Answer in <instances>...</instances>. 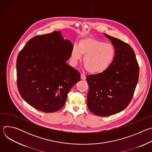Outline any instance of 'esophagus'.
<instances>
[{
    "label": "esophagus",
    "mask_w": 152,
    "mask_h": 152,
    "mask_svg": "<svg viewBox=\"0 0 152 152\" xmlns=\"http://www.w3.org/2000/svg\"><path fill=\"white\" fill-rule=\"evenodd\" d=\"M80 78H81L82 80H85L86 79V76L84 75L81 74L80 75Z\"/></svg>",
    "instance_id": "obj_1"
}]
</instances>
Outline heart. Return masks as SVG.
<instances>
[{
	"label": "heart",
	"mask_w": 152,
	"mask_h": 152,
	"mask_svg": "<svg viewBox=\"0 0 152 152\" xmlns=\"http://www.w3.org/2000/svg\"><path fill=\"white\" fill-rule=\"evenodd\" d=\"M84 55L83 63L91 73H100L109 68L115 56L113 45L93 38L81 39L77 46H73L71 52V62L75 66Z\"/></svg>",
	"instance_id": "obj_1"
}]
</instances>
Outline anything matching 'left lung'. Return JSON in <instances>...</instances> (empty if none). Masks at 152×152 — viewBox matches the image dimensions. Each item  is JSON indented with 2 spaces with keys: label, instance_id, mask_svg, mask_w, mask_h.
I'll list each match as a JSON object with an SVG mask.
<instances>
[{
  "label": "left lung",
  "instance_id": "1",
  "mask_svg": "<svg viewBox=\"0 0 152 152\" xmlns=\"http://www.w3.org/2000/svg\"><path fill=\"white\" fill-rule=\"evenodd\" d=\"M115 49L111 66L104 72L89 75L87 105L96 115L110 116L128 106L139 77V66L133 49L124 41L104 34Z\"/></svg>",
  "mask_w": 152,
  "mask_h": 152
}]
</instances>
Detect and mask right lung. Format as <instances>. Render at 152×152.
Instances as JSON below:
<instances>
[{"mask_svg": "<svg viewBox=\"0 0 152 152\" xmlns=\"http://www.w3.org/2000/svg\"><path fill=\"white\" fill-rule=\"evenodd\" d=\"M73 48L61 31L29 39L17 59L18 91L28 104L44 113L64 106L67 94L80 80L79 72L69 66Z\"/></svg>", "mask_w": 152, "mask_h": 152, "instance_id": "right-lung-1", "label": "right lung"}]
</instances>
